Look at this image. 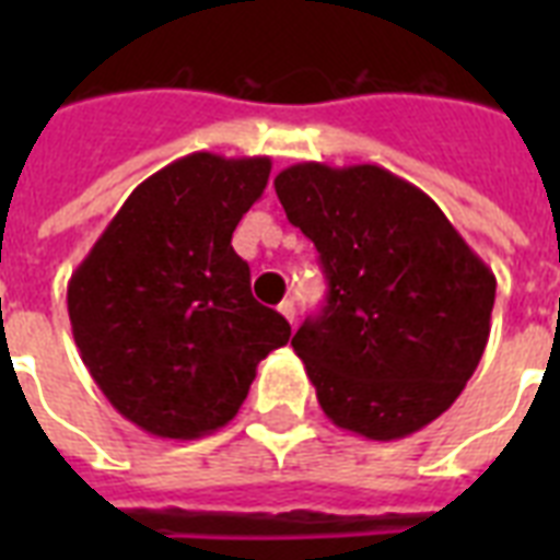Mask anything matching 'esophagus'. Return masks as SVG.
<instances>
[{"mask_svg": "<svg viewBox=\"0 0 560 560\" xmlns=\"http://www.w3.org/2000/svg\"><path fill=\"white\" fill-rule=\"evenodd\" d=\"M279 314L284 316V319H288L290 325L296 323V305H293V299H284V302H281V305H279Z\"/></svg>", "mask_w": 560, "mask_h": 560, "instance_id": "34e87169", "label": "esophagus"}]
</instances>
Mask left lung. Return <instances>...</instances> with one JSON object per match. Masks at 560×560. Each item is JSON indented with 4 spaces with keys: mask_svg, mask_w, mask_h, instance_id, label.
<instances>
[{
    "mask_svg": "<svg viewBox=\"0 0 560 560\" xmlns=\"http://www.w3.org/2000/svg\"><path fill=\"white\" fill-rule=\"evenodd\" d=\"M272 186L328 279L290 342L323 412L372 442L427 427L486 351L491 267L421 188L377 165L299 162Z\"/></svg>",
    "mask_w": 560,
    "mask_h": 560,
    "instance_id": "8db88e82",
    "label": "left lung"
}]
</instances>
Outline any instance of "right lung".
<instances>
[{
	"mask_svg": "<svg viewBox=\"0 0 560 560\" xmlns=\"http://www.w3.org/2000/svg\"><path fill=\"white\" fill-rule=\"evenodd\" d=\"M267 179V156L171 162L127 197L69 279L83 366L144 433L197 439L229 424L258 363L290 340L232 249Z\"/></svg>",
	"mask_w": 560,
	"mask_h": 560,
	"instance_id": "1",
	"label": "right lung"
}]
</instances>
